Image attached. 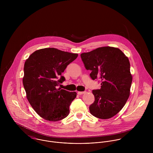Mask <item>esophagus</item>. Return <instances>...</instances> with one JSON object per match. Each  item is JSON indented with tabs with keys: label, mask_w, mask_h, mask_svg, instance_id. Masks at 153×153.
<instances>
[{
	"label": "esophagus",
	"mask_w": 153,
	"mask_h": 153,
	"mask_svg": "<svg viewBox=\"0 0 153 153\" xmlns=\"http://www.w3.org/2000/svg\"><path fill=\"white\" fill-rule=\"evenodd\" d=\"M85 92V91H82V92L79 91V92H78V95H82V94H84Z\"/></svg>",
	"instance_id": "34e87169"
}]
</instances>
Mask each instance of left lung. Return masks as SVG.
<instances>
[{
	"label": "left lung",
	"instance_id": "8db88e82",
	"mask_svg": "<svg viewBox=\"0 0 153 153\" xmlns=\"http://www.w3.org/2000/svg\"><path fill=\"white\" fill-rule=\"evenodd\" d=\"M90 77L99 79L101 88L92 91L95 97L89 111L100 119H109L125 105L130 94L132 75L128 58L118 48L105 46L81 54Z\"/></svg>",
	"mask_w": 153,
	"mask_h": 153
}]
</instances>
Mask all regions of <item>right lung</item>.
Listing matches in <instances>:
<instances>
[{"instance_id":"obj_1","label":"right lung","mask_w":153,"mask_h":153,"mask_svg":"<svg viewBox=\"0 0 153 153\" xmlns=\"http://www.w3.org/2000/svg\"><path fill=\"white\" fill-rule=\"evenodd\" d=\"M77 57V53L49 48L35 51L26 59L23 78L26 97L45 120L58 121L68 115L76 93L57 87L65 80L62 73Z\"/></svg>"}]
</instances>
